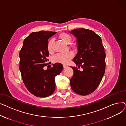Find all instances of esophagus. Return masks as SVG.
<instances>
[{
	"label": "esophagus",
	"mask_w": 126,
	"mask_h": 126,
	"mask_svg": "<svg viewBox=\"0 0 126 126\" xmlns=\"http://www.w3.org/2000/svg\"><path fill=\"white\" fill-rule=\"evenodd\" d=\"M68 67V66L66 65H63V67L64 68H66Z\"/></svg>",
	"instance_id": "34e87169"
}]
</instances>
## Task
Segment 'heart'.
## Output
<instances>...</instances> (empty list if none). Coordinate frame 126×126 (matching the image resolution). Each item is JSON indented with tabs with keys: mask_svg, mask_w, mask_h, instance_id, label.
Listing matches in <instances>:
<instances>
[{
	"mask_svg": "<svg viewBox=\"0 0 126 126\" xmlns=\"http://www.w3.org/2000/svg\"><path fill=\"white\" fill-rule=\"evenodd\" d=\"M58 38L60 39L61 40L65 42L66 44H69L71 43L72 41V37L71 36L64 32H61L60 34L58 36ZM53 43H54V40L51 39L49 40L47 44V50L48 52L51 53L52 51V46ZM69 47L72 49L76 50L78 48L77 45L75 43H71L69 45ZM74 57V53L71 51H69L65 54H59L55 55L52 58V61L54 63H60V64H67L70 60H71Z\"/></svg>",
	"mask_w": 126,
	"mask_h": 126,
	"instance_id": "obj_1",
	"label": "heart"
}]
</instances>
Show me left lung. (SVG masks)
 <instances>
[{
	"mask_svg": "<svg viewBox=\"0 0 126 126\" xmlns=\"http://www.w3.org/2000/svg\"><path fill=\"white\" fill-rule=\"evenodd\" d=\"M77 39L78 52L73 61L81 67H71L74 75L71 88L76 94L86 95L92 93L100 84L105 73L106 54L102 39L90 30L80 28L70 32Z\"/></svg>",
	"mask_w": 126,
	"mask_h": 126,
	"instance_id": "left-lung-1",
	"label": "left lung"
}]
</instances>
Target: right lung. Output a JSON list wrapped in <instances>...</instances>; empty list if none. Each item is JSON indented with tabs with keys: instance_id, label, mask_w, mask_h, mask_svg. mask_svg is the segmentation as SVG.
<instances>
[{
	"instance_id": "obj_1",
	"label": "right lung",
	"mask_w": 126,
	"mask_h": 126,
	"mask_svg": "<svg viewBox=\"0 0 126 126\" xmlns=\"http://www.w3.org/2000/svg\"><path fill=\"white\" fill-rule=\"evenodd\" d=\"M56 33L45 31L32 32L24 40L20 51L19 69L23 82L31 93L38 97H47L54 93L55 78L63 69L60 63L45 70L43 69L48 65V39Z\"/></svg>"
}]
</instances>
